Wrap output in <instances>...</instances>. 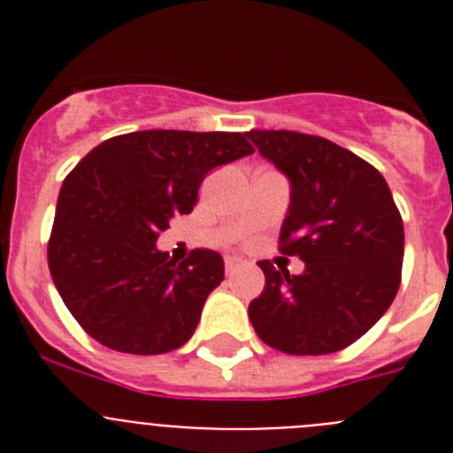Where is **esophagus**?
<instances>
[{"label":"esophagus","mask_w":453,"mask_h":453,"mask_svg":"<svg viewBox=\"0 0 453 453\" xmlns=\"http://www.w3.org/2000/svg\"><path fill=\"white\" fill-rule=\"evenodd\" d=\"M245 258H240V256H226V258H224V270H226V274H234V272L238 270V267L245 265Z\"/></svg>","instance_id":"esophagus-1"}]
</instances>
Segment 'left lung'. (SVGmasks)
Listing matches in <instances>:
<instances>
[{"label":"left lung","instance_id":"1","mask_svg":"<svg viewBox=\"0 0 453 453\" xmlns=\"http://www.w3.org/2000/svg\"><path fill=\"white\" fill-rule=\"evenodd\" d=\"M290 181L281 254L302 274L261 261L265 288L250 319L265 345L292 356L345 349L365 335L399 290L403 222L386 179L363 158L319 135L247 134Z\"/></svg>","mask_w":453,"mask_h":453}]
</instances>
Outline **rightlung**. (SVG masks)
I'll list each match as a JSON object with an SVG mask.
<instances>
[{"instance_id":"1","label":"right lung","mask_w":453,"mask_h":453,"mask_svg":"<svg viewBox=\"0 0 453 453\" xmlns=\"http://www.w3.org/2000/svg\"><path fill=\"white\" fill-rule=\"evenodd\" d=\"M251 151L242 134L135 131L104 140L67 174L47 258L88 335L124 354L186 345L224 261L195 250L177 263L156 240L174 215L190 213L208 172Z\"/></svg>"}]
</instances>
